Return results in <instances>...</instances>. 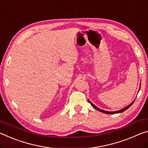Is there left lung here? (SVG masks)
I'll list each match as a JSON object with an SVG mask.
<instances>
[{
	"instance_id": "1",
	"label": "left lung",
	"mask_w": 148,
	"mask_h": 148,
	"mask_svg": "<svg viewBox=\"0 0 148 148\" xmlns=\"http://www.w3.org/2000/svg\"><path fill=\"white\" fill-rule=\"evenodd\" d=\"M140 86H141V83H140ZM140 89H139V90H140ZM135 100H136V99H134V101H135ZM134 101H133L132 102V103H131L130 104H128V106H126V107H124V108H123L122 109H120V110H117V111H114V112H110V111H106V110H102V109H100L99 108H98L97 106H95L94 104L92 103L91 102H90V101H89V100H88V103H89L90 104H91V106H92V107L94 108L95 109H96V110L100 111V112H102L105 113V114H116V113H121V112H123L124 111H125L126 110H127V109L129 108L130 107V106H131L132 105L133 103H134Z\"/></svg>"
}]
</instances>
